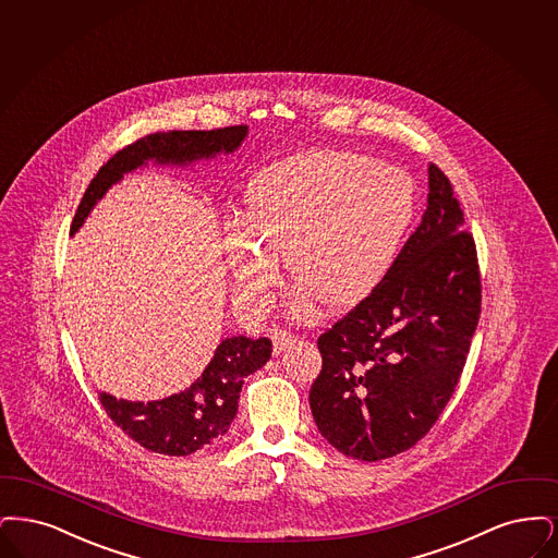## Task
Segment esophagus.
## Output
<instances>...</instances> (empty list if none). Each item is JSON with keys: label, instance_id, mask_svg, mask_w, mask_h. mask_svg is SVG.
<instances>
[{"label": "esophagus", "instance_id": "esophagus-1", "mask_svg": "<svg viewBox=\"0 0 558 558\" xmlns=\"http://www.w3.org/2000/svg\"><path fill=\"white\" fill-rule=\"evenodd\" d=\"M270 340H272V350H275V354H281L286 348H290L291 343L295 341V338L291 336L290 331H286V329H272V333H270Z\"/></svg>", "mask_w": 558, "mask_h": 558}]
</instances>
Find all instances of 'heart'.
<instances>
[{"mask_svg":"<svg viewBox=\"0 0 558 558\" xmlns=\"http://www.w3.org/2000/svg\"><path fill=\"white\" fill-rule=\"evenodd\" d=\"M414 194L404 172L348 149H313L260 172L227 258L245 304H263L277 256L300 286L293 308L313 300L352 308L379 288L411 227Z\"/></svg>","mask_w":558,"mask_h":558,"instance_id":"b5f03b06","label":"heart"}]
</instances>
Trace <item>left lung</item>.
I'll return each mask as SVG.
<instances>
[{
    "mask_svg": "<svg viewBox=\"0 0 558 558\" xmlns=\"http://www.w3.org/2000/svg\"><path fill=\"white\" fill-rule=\"evenodd\" d=\"M450 179L429 165L427 210L386 279L318 338L311 409L356 461L407 452L436 425L482 315L475 240Z\"/></svg>",
    "mask_w": 558,
    "mask_h": 558,
    "instance_id": "left-lung-1",
    "label": "left lung"
}]
</instances>
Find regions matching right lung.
Segmentation results:
<instances>
[{"label": "right lung", "mask_w": 558, "mask_h": 558, "mask_svg": "<svg viewBox=\"0 0 558 558\" xmlns=\"http://www.w3.org/2000/svg\"><path fill=\"white\" fill-rule=\"evenodd\" d=\"M247 133L245 124L213 131H158L122 147L92 179L74 213V233L97 199L117 183L124 172L142 167L146 160L192 162L218 151H233ZM272 343L267 338H227L194 386L181 393L154 402H126L110 393H99L106 414L126 436L149 452L167 457H187L229 432L238 412L243 379L267 364Z\"/></svg>", "instance_id": "right-lung-1"}]
</instances>
